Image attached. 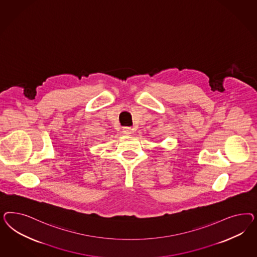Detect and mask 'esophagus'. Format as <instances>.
Returning <instances> with one entry per match:
<instances>
[{
	"instance_id": "1",
	"label": "esophagus",
	"mask_w": 257,
	"mask_h": 257,
	"mask_svg": "<svg viewBox=\"0 0 257 257\" xmlns=\"http://www.w3.org/2000/svg\"><path fill=\"white\" fill-rule=\"evenodd\" d=\"M122 132L124 135H129V134L132 133V129H131V127H123Z\"/></svg>"
}]
</instances>
